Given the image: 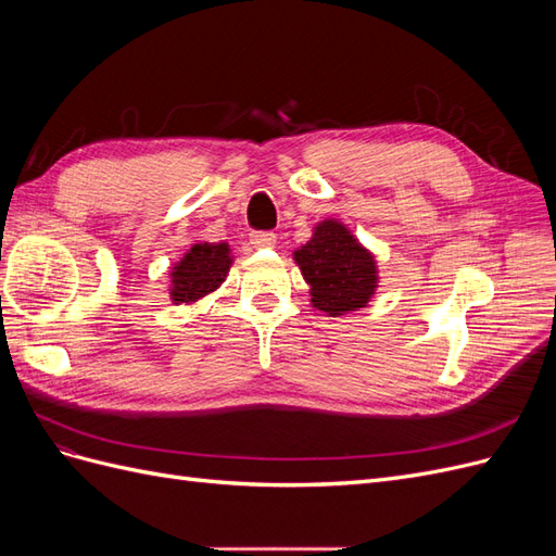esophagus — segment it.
I'll use <instances>...</instances> for the list:
<instances>
[{
  "label": "esophagus",
  "mask_w": 556,
  "mask_h": 556,
  "mask_svg": "<svg viewBox=\"0 0 556 556\" xmlns=\"http://www.w3.org/2000/svg\"><path fill=\"white\" fill-rule=\"evenodd\" d=\"M250 243L255 248H274L276 245V233L274 231H252Z\"/></svg>",
  "instance_id": "obj_1"
}]
</instances>
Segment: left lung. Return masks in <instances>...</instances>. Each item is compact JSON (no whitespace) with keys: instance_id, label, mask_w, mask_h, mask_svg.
Returning <instances> with one entry per match:
<instances>
[{"instance_id":"1","label":"left lung","mask_w":556,"mask_h":556,"mask_svg":"<svg viewBox=\"0 0 556 556\" xmlns=\"http://www.w3.org/2000/svg\"><path fill=\"white\" fill-rule=\"evenodd\" d=\"M294 262L311 285L313 308L329 317L359 311L376 294V257L339 220L315 225L311 241L294 250Z\"/></svg>"}]
</instances>
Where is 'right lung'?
Instances as JSON below:
<instances>
[{
	"label": "right lung",
	"mask_w": 556,
	"mask_h": 556,
	"mask_svg": "<svg viewBox=\"0 0 556 556\" xmlns=\"http://www.w3.org/2000/svg\"><path fill=\"white\" fill-rule=\"evenodd\" d=\"M233 257L227 243H194L172 268V301L194 304L225 282Z\"/></svg>",
	"instance_id": "obj_1"
}]
</instances>
